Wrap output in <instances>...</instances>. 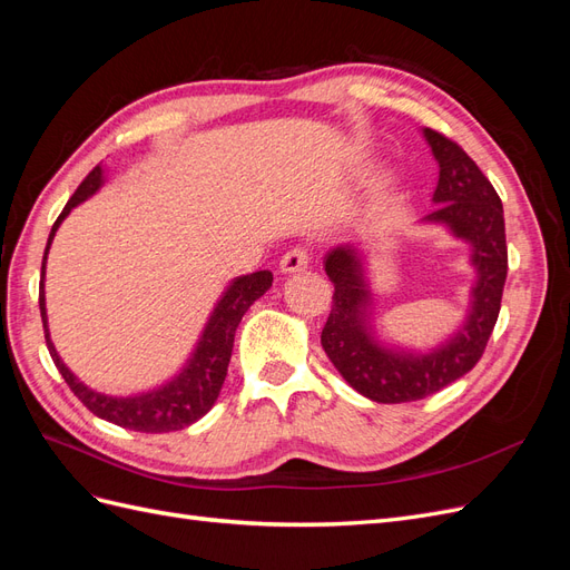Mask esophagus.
I'll return each instance as SVG.
<instances>
[{"label":"esophagus","instance_id":"obj_1","mask_svg":"<svg viewBox=\"0 0 570 570\" xmlns=\"http://www.w3.org/2000/svg\"><path fill=\"white\" fill-rule=\"evenodd\" d=\"M308 266V252L302 247H295L283 254L281 258V271L283 273H299Z\"/></svg>","mask_w":570,"mask_h":570}]
</instances>
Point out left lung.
<instances>
[{"label":"left lung","mask_w":570,"mask_h":570,"mask_svg":"<svg viewBox=\"0 0 570 570\" xmlns=\"http://www.w3.org/2000/svg\"><path fill=\"white\" fill-rule=\"evenodd\" d=\"M421 132L440 168L433 193L438 206L421 218V226H440L461 239L469 247L475 281L469 308L454 331L433 347L413 350L387 342L375 331L364 247L344 243L325 254V273L335 285V295L321 344L344 381L377 404L423 400L469 373L485 352L507 281L502 199L459 145L430 128Z\"/></svg>","instance_id":"8db88e82"}]
</instances>
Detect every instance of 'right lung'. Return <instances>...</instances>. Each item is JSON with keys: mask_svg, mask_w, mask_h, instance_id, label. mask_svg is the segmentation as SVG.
<instances>
[{"mask_svg": "<svg viewBox=\"0 0 570 570\" xmlns=\"http://www.w3.org/2000/svg\"><path fill=\"white\" fill-rule=\"evenodd\" d=\"M105 183H107L105 166H97L92 174L80 183L73 197L66 202L63 212L59 214L55 226H51L45 256H42V278H40V314L45 325L47 350L51 354V361L57 364L59 373L63 375V381L68 383V387L73 390V394L95 413V416L116 423L120 428L137 430V433H170V430H183L187 425H193L195 421H199L204 413H209V409L216 404L223 381H226L228 375L237 325L243 321L247 308L258 297L266 295V289L273 283V275L271 271H256L230 281L226 292H223L220 299L216 302L209 321H206L193 356L187 358L183 371L170 377L168 383L147 392L124 394V396L105 394L88 387L71 368L63 364L55 342H51L49 325H47L45 268H47L49 247L55 243V235L61 223L66 220V216L71 214L78 204L97 195L99 189L105 187Z\"/></svg>", "mask_w": 570, "mask_h": 570, "instance_id": "1", "label": "right lung"}]
</instances>
